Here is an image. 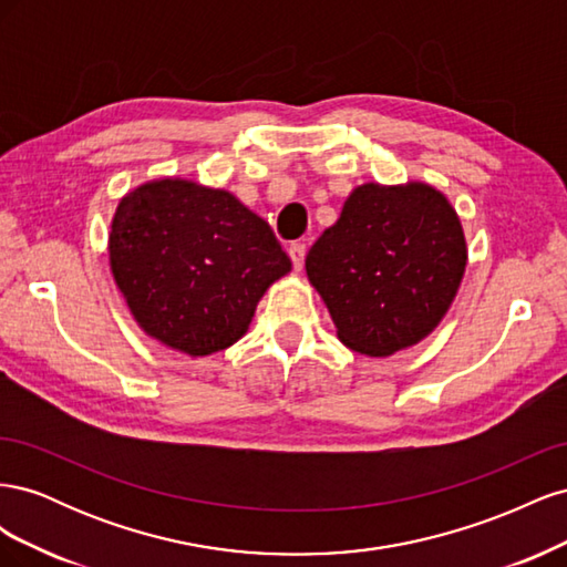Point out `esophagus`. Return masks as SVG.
<instances>
[{
	"label": "esophagus",
	"mask_w": 567,
	"mask_h": 567,
	"mask_svg": "<svg viewBox=\"0 0 567 567\" xmlns=\"http://www.w3.org/2000/svg\"><path fill=\"white\" fill-rule=\"evenodd\" d=\"M288 257H290V262H293V269L300 271L302 262H305V244H290L288 246Z\"/></svg>",
	"instance_id": "obj_1"
}]
</instances>
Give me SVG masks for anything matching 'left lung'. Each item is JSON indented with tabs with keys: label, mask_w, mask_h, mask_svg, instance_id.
<instances>
[{
	"label": "left lung",
	"mask_w": 567,
	"mask_h": 567,
	"mask_svg": "<svg viewBox=\"0 0 567 567\" xmlns=\"http://www.w3.org/2000/svg\"><path fill=\"white\" fill-rule=\"evenodd\" d=\"M468 262L452 203L435 186L369 182L305 257L342 346L390 357L431 336Z\"/></svg>",
	"instance_id": "8db88e82"
}]
</instances>
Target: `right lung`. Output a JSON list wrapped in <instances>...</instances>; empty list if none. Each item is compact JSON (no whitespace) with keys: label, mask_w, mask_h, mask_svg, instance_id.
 Here are the masks:
<instances>
[{"label":"right lung","mask_w":567,"mask_h":567,"mask_svg":"<svg viewBox=\"0 0 567 567\" xmlns=\"http://www.w3.org/2000/svg\"><path fill=\"white\" fill-rule=\"evenodd\" d=\"M109 262L140 329L188 357L241 340L267 288L290 271L260 215L225 188L182 177L120 198Z\"/></svg>","instance_id":"right-lung-1"}]
</instances>
